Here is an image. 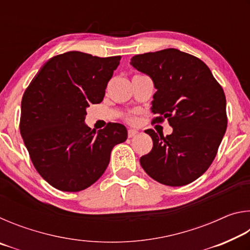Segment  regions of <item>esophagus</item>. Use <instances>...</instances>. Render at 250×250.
<instances>
[{
    "mask_svg": "<svg viewBox=\"0 0 250 250\" xmlns=\"http://www.w3.org/2000/svg\"><path fill=\"white\" fill-rule=\"evenodd\" d=\"M139 132L137 130H134V129H130V130H128V137L129 138H133V137H135V135H137Z\"/></svg>",
    "mask_w": 250,
    "mask_h": 250,
    "instance_id": "esophagus-1",
    "label": "esophagus"
}]
</instances>
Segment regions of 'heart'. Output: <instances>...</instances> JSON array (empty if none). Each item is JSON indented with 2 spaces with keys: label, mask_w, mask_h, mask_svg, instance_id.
I'll use <instances>...</instances> for the list:
<instances>
[{
  "label": "heart",
  "mask_w": 250,
  "mask_h": 250,
  "mask_svg": "<svg viewBox=\"0 0 250 250\" xmlns=\"http://www.w3.org/2000/svg\"><path fill=\"white\" fill-rule=\"evenodd\" d=\"M130 122H134L135 121V118L134 117H129V119H128Z\"/></svg>",
  "instance_id": "1"
}]
</instances>
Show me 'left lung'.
I'll use <instances>...</instances> for the list:
<instances>
[{"mask_svg":"<svg viewBox=\"0 0 250 250\" xmlns=\"http://www.w3.org/2000/svg\"><path fill=\"white\" fill-rule=\"evenodd\" d=\"M131 65L153 80L154 124L167 119L170 135L147 129L153 140L141 156L146 174L161 184L183 186L207 171L227 128L226 98L204 62L175 48L135 55Z\"/></svg>","mask_w":250,"mask_h":250,"instance_id":"1","label":"left lung"}]
</instances>
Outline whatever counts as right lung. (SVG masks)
I'll use <instances>...</instances> for the list:
<instances>
[{"label": "right lung", "instance_id": "1", "mask_svg": "<svg viewBox=\"0 0 250 250\" xmlns=\"http://www.w3.org/2000/svg\"><path fill=\"white\" fill-rule=\"evenodd\" d=\"M120 59L82 52L57 55L25 90L21 135L36 171L55 188H89L104 174L113 146L126 140L124 125L109 122L96 132L83 122L87 107L103 101Z\"/></svg>", "mask_w": 250, "mask_h": 250}]
</instances>
